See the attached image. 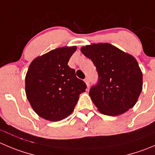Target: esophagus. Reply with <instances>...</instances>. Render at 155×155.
Here are the masks:
<instances>
[{
    "label": "esophagus",
    "instance_id": "esophagus-1",
    "mask_svg": "<svg viewBox=\"0 0 155 155\" xmlns=\"http://www.w3.org/2000/svg\"><path fill=\"white\" fill-rule=\"evenodd\" d=\"M84 82H85V83H86V84H87V87H89V86H90V81H89V79L87 78H86L84 79Z\"/></svg>",
    "mask_w": 155,
    "mask_h": 155
}]
</instances>
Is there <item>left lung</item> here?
<instances>
[{"label": "left lung", "instance_id": "obj_1", "mask_svg": "<svg viewBox=\"0 0 155 155\" xmlns=\"http://www.w3.org/2000/svg\"><path fill=\"white\" fill-rule=\"evenodd\" d=\"M98 72V82L89 92L101 113L119 116L132 108L142 91V72L138 61L110 43L87 45L81 48Z\"/></svg>", "mask_w": 155, "mask_h": 155}]
</instances>
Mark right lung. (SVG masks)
I'll use <instances>...</instances> for the list:
<instances>
[{
	"mask_svg": "<svg viewBox=\"0 0 155 155\" xmlns=\"http://www.w3.org/2000/svg\"><path fill=\"white\" fill-rule=\"evenodd\" d=\"M76 46L55 48L35 58L25 78L26 94L40 117L56 122L73 112L87 85L68 65Z\"/></svg>",
	"mask_w": 155,
	"mask_h": 155,
	"instance_id": "1",
	"label": "right lung"
}]
</instances>
